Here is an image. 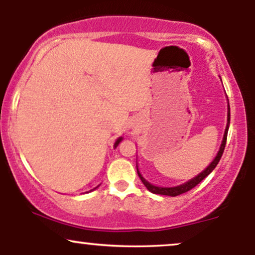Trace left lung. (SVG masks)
<instances>
[{
	"label": "left lung",
	"mask_w": 255,
	"mask_h": 255,
	"mask_svg": "<svg viewBox=\"0 0 255 255\" xmlns=\"http://www.w3.org/2000/svg\"><path fill=\"white\" fill-rule=\"evenodd\" d=\"M229 125H230V107H229V103H228V122H227V128H225V131H224L223 141H222L221 147H219L217 156H216L215 159L212 160L211 164L207 166L204 171H201L198 176L193 177L192 180L188 181V182L180 184V186H176V187H157V186H154V184H151L150 182H147V181L142 177V175L140 174L139 170H137V165H136L137 175H139L141 182L145 184L146 188H147L151 193H154V194H160V195H169V197H176V195L183 194V193L191 191V189L194 188L198 183H200L201 181H203L204 178L207 176V175L211 174L213 169L217 166L218 162L221 160V157H222V154H223L224 148H225V144H227V136H228V129H229Z\"/></svg>",
	"instance_id": "1"
}]
</instances>
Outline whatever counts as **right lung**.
Wrapping results in <instances>:
<instances>
[{"mask_svg":"<svg viewBox=\"0 0 255 255\" xmlns=\"http://www.w3.org/2000/svg\"><path fill=\"white\" fill-rule=\"evenodd\" d=\"M121 140H122V136H121V137H119V139H118V140H116L115 145H114V146H115V147H118V145L120 144V142H121Z\"/></svg>","mask_w":255,"mask_h":255,"instance_id":"right-lung-1","label":"right lung"}]
</instances>
